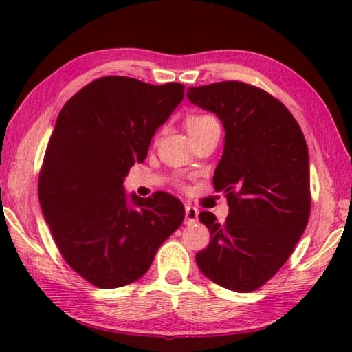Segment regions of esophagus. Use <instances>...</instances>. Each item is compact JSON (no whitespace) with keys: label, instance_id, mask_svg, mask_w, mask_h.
I'll use <instances>...</instances> for the list:
<instances>
[{"label":"esophagus","instance_id":"esophagus-1","mask_svg":"<svg viewBox=\"0 0 352 352\" xmlns=\"http://www.w3.org/2000/svg\"><path fill=\"white\" fill-rule=\"evenodd\" d=\"M197 218H199V210L194 208V206H190V205H186V223L187 224L195 223Z\"/></svg>","mask_w":352,"mask_h":352}]
</instances>
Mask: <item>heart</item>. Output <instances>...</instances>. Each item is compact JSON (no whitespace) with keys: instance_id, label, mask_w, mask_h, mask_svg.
<instances>
[{"instance_id":"b5f03b06","label":"heart","mask_w":352,"mask_h":352,"mask_svg":"<svg viewBox=\"0 0 352 352\" xmlns=\"http://www.w3.org/2000/svg\"><path fill=\"white\" fill-rule=\"evenodd\" d=\"M186 128L192 139L206 131H211V129H219V123L210 113H192L186 118Z\"/></svg>"}]
</instances>
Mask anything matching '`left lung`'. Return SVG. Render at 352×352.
<instances>
[{"instance_id": "1", "label": "left lung", "mask_w": 352, "mask_h": 352, "mask_svg": "<svg viewBox=\"0 0 352 352\" xmlns=\"http://www.w3.org/2000/svg\"><path fill=\"white\" fill-rule=\"evenodd\" d=\"M187 98L218 115L226 131L213 184L229 214L223 224L210 211L199 214L211 240L197 266L228 290L253 292L287 263L309 221L306 139L290 110L256 86H190Z\"/></svg>"}]
</instances>
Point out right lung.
I'll return each instance as SVG.
<instances>
[{
    "mask_svg": "<svg viewBox=\"0 0 352 352\" xmlns=\"http://www.w3.org/2000/svg\"><path fill=\"white\" fill-rule=\"evenodd\" d=\"M184 99V85L102 76L67 100L47 142L38 199L67 264L99 288L136 282L184 221L166 192L141 199L123 181Z\"/></svg>",
    "mask_w": 352,
    "mask_h": 352,
    "instance_id": "obj_1",
    "label": "right lung"
}]
</instances>
